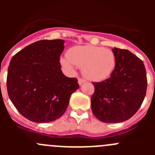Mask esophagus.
<instances>
[{
	"label": "esophagus",
	"mask_w": 155,
	"mask_h": 155,
	"mask_svg": "<svg viewBox=\"0 0 155 155\" xmlns=\"http://www.w3.org/2000/svg\"><path fill=\"white\" fill-rule=\"evenodd\" d=\"M85 82V80L84 79H82V78H79V79H78V82H79V85H82V84L84 83Z\"/></svg>",
	"instance_id": "esophagus-1"
}]
</instances>
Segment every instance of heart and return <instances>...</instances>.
<instances>
[{
    "mask_svg": "<svg viewBox=\"0 0 155 155\" xmlns=\"http://www.w3.org/2000/svg\"><path fill=\"white\" fill-rule=\"evenodd\" d=\"M66 58L61 59L62 66L70 71L74 65L82 68V74L90 80L101 82L109 78L116 65V57L112 50L99 46H77L70 48Z\"/></svg>",
    "mask_w": 155,
    "mask_h": 155,
    "instance_id": "b5f03b06",
    "label": "heart"
}]
</instances>
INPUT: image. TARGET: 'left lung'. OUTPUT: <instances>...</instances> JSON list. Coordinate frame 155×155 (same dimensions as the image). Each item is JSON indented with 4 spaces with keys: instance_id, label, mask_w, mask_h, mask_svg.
Masks as SVG:
<instances>
[{
    "instance_id": "obj_1",
    "label": "left lung",
    "mask_w": 155,
    "mask_h": 155,
    "mask_svg": "<svg viewBox=\"0 0 155 155\" xmlns=\"http://www.w3.org/2000/svg\"><path fill=\"white\" fill-rule=\"evenodd\" d=\"M116 57L113 73L106 80L92 82V112L106 123L130 118L143 102L147 90L146 70L143 61L127 49L112 48Z\"/></svg>"
}]
</instances>
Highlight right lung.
Returning <instances> with one entry per match:
<instances>
[{"label":"right lung","instance_id":"1","mask_svg":"<svg viewBox=\"0 0 155 155\" xmlns=\"http://www.w3.org/2000/svg\"><path fill=\"white\" fill-rule=\"evenodd\" d=\"M64 42L40 40L11 59L7 77L9 97L30 121L46 123L60 118L79 87L76 78L67 77L61 70Z\"/></svg>","mask_w":155,"mask_h":155}]
</instances>
